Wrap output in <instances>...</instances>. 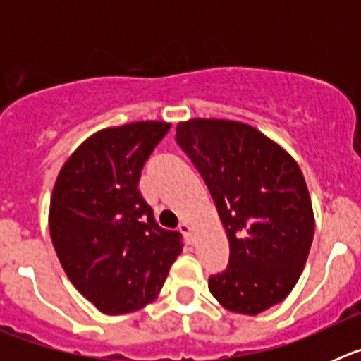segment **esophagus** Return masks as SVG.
<instances>
[{
  "mask_svg": "<svg viewBox=\"0 0 361 361\" xmlns=\"http://www.w3.org/2000/svg\"><path fill=\"white\" fill-rule=\"evenodd\" d=\"M178 231L183 233L184 237H186V240H188V242L193 240V235H191V226L188 224V222H183V224L178 226Z\"/></svg>",
  "mask_w": 361,
  "mask_h": 361,
  "instance_id": "esophagus-1",
  "label": "esophagus"
}]
</instances>
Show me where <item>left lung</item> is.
Wrapping results in <instances>:
<instances>
[{
    "label": "left lung",
    "mask_w": 361,
    "mask_h": 361,
    "mask_svg": "<svg viewBox=\"0 0 361 361\" xmlns=\"http://www.w3.org/2000/svg\"><path fill=\"white\" fill-rule=\"evenodd\" d=\"M178 146L208 186L229 240V264L209 276L222 307L258 314L298 282L314 235L307 184L282 146L245 123L190 119Z\"/></svg>",
    "instance_id": "1"
}]
</instances>
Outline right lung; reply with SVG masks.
Wrapping results in <instances>:
<instances>
[{
  "label": "right lung",
  "instance_id": "1",
  "mask_svg": "<svg viewBox=\"0 0 361 361\" xmlns=\"http://www.w3.org/2000/svg\"><path fill=\"white\" fill-rule=\"evenodd\" d=\"M171 124L141 121L94 133L63 164L49 228L66 276L104 314H126L157 298L183 251L141 191V170Z\"/></svg>",
  "mask_w": 361,
  "mask_h": 361
}]
</instances>
